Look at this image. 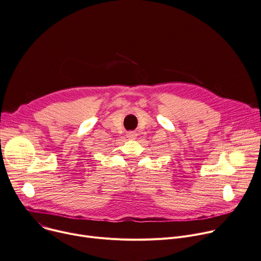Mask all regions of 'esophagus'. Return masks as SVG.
Segmentation results:
<instances>
[{"label":"esophagus","mask_w":261,"mask_h":261,"mask_svg":"<svg viewBox=\"0 0 261 261\" xmlns=\"http://www.w3.org/2000/svg\"><path fill=\"white\" fill-rule=\"evenodd\" d=\"M136 136H137V134L135 132H133V131H130V132L127 133V137L131 138V140H135Z\"/></svg>","instance_id":"obj_1"}]
</instances>
